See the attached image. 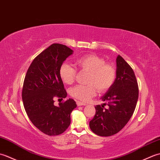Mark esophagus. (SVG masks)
Here are the masks:
<instances>
[{
    "label": "esophagus",
    "instance_id": "esophagus-1",
    "mask_svg": "<svg viewBox=\"0 0 160 160\" xmlns=\"http://www.w3.org/2000/svg\"><path fill=\"white\" fill-rule=\"evenodd\" d=\"M76 104L78 106H85V105L87 104L84 102H80V101H76Z\"/></svg>",
    "mask_w": 160,
    "mask_h": 160
}]
</instances>
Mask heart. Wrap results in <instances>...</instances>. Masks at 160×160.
<instances>
[{
  "instance_id": "obj_1",
  "label": "heart",
  "mask_w": 160,
  "mask_h": 160,
  "mask_svg": "<svg viewBox=\"0 0 160 160\" xmlns=\"http://www.w3.org/2000/svg\"><path fill=\"white\" fill-rule=\"evenodd\" d=\"M75 64L78 69L89 72L87 85L74 86L69 89L71 96L87 102L95 96L97 90L106 92L113 85L117 78L116 68L113 64L105 62V60L95 54H87L77 59ZM76 69L69 64L63 63L59 69V76L64 83L71 84L76 79Z\"/></svg>"
}]
</instances>
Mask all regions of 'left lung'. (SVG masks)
Masks as SVG:
<instances>
[{"label":"left lung","instance_id":"obj_1","mask_svg":"<svg viewBox=\"0 0 160 160\" xmlns=\"http://www.w3.org/2000/svg\"><path fill=\"white\" fill-rule=\"evenodd\" d=\"M117 78L102 100L96 105V114L89 122L91 130L102 137L116 134L124 127L133 114L139 96L138 81L131 66L119 55L116 59ZM105 105L107 108H104Z\"/></svg>","mask_w":160,"mask_h":160}]
</instances>
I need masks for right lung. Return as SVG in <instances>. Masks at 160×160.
<instances>
[{"instance_id":"add662e5","label":"right lung","mask_w":160,"mask_h":160,"mask_svg":"<svg viewBox=\"0 0 160 160\" xmlns=\"http://www.w3.org/2000/svg\"><path fill=\"white\" fill-rule=\"evenodd\" d=\"M72 53L66 45L52 44L33 59L24 80L22 98L26 113L37 128L50 136L67 130L71 111L77 107L71 98L58 106L53 104L55 98L67 97L59 69Z\"/></svg>"}]
</instances>
